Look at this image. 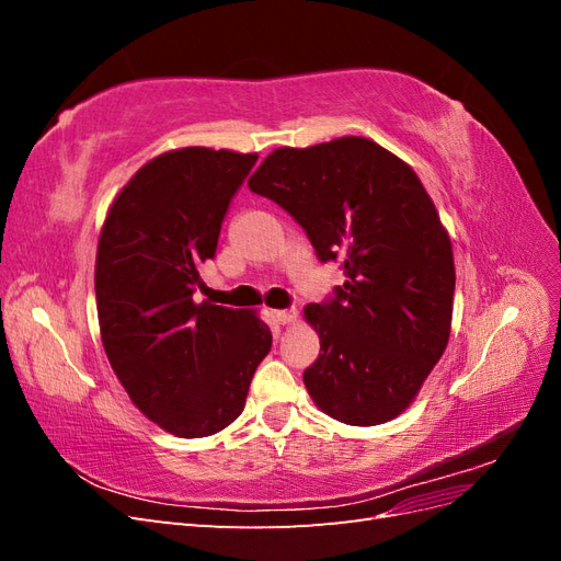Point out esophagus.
<instances>
[{"mask_svg": "<svg viewBox=\"0 0 561 561\" xmlns=\"http://www.w3.org/2000/svg\"><path fill=\"white\" fill-rule=\"evenodd\" d=\"M276 320L280 322V325H290V322L297 320V311L295 309H283V311H276Z\"/></svg>", "mask_w": 561, "mask_h": 561, "instance_id": "1", "label": "esophagus"}]
</instances>
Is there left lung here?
I'll return each instance as SVG.
<instances>
[{
  "instance_id": "obj_1",
  "label": "left lung",
  "mask_w": 561,
  "mask_h": 561,
  "mask_svg": "<svg viewBox=\"0 0 561 561\" xmlns=\"http://www.w3.org/2000/svg\"><path fill=\"white\" fill-rule=\"evenodd\" d=\"M346 283L304 316L320 336L304 383L322 412L379 426L414 400L451 330V241L410 165L367 138L268 154L248 182Z\"/></svg>"
}]
</instances>
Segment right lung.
<instances>
[{
  "instance_id": "right-lung-1",
  "label": "right lung",
  "mask_w": 561,
  "mask_h": 561,
  "mask_svg": "<svg viewBox=\"0 0 561 561\" xmlns=\"http://www.w3.org/2000/svg\"><path fill=\"white\" fill-rule=\"evenodd\" d=\"M257 154L184 147L145 163L112 203L98 243L95 299L114 375L138 410L178 437L241 416L271 351L266 322L196 304L198 268Z\"/></svg>"
}]
</instances>
